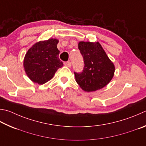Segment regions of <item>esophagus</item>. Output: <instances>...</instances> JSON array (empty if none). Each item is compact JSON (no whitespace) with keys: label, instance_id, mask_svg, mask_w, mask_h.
<instances>
[{"label":"esophagus","instance_id":"34e87169","mask_svg":"<svg viewBox=\"0 0 146 146\" xmlns=\"http://www.w3.org/2000/svg\"><path fill=\"white\" fill-rule=\"evenodd\" d=\"M64 65L66 66H67V67H69V68H70L71 66V62L70 61H67V62H65L64 63Z\"/></svg>","mask_w":146,"mask_h":146}]
</instances>
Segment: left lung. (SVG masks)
<instances>
[{"label":"left lung","instance_id":"8db88e82","mask_svg":"<svg viewBox=\"0 0 146 146\" xmlns=\"http://www.w3.org/2000/svg\"><path fill=\"white\" fill-rule=\"evenodd\" d=\"M78 49L84 58V67L81 73L75 72V80L86 92L102 89L112 80L115 66L99 42L78 43Z\"/></svg>","mask_w":146,"mask_h":146}]
</instances>
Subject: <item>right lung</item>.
I'll list each match as a JSON object with an SVG mask.
<instances>
[{
  "label": "right lung",
  "instance_id": "add662e5",
  "mask_svg": "<svg viewBox=\"0 0 146 146\" xmlns=\"http://www.w3.org/2000/svg\"><path fill=\"white\" fill-rule=\"evenodd\" d=\"M58 42V39L53 38L39 41L26 53L23 67L28 77L34 83L45 84L63 66L59 58Z\"/></svg>",
  "mask_w": 146,
  "mask_h": 146
}]
</instances>
